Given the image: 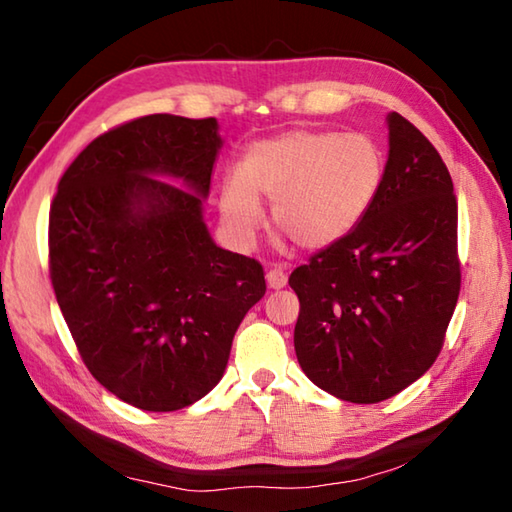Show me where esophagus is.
Returning a JSON list of instances; mask_svg holds the SVG:
<instances>
[{"label": "esophagus", "instance_id": "esophagus-1", "mask_svg": "<svg viewBox=\"0 0 512 512\" xmlns=\"http://www.w3.org/2000/svg\"><path fill=\"white\" fill-rule=\"evenodd\" d=\"M266 282H268V287H271V289L287 287V273H284L280 266H275V268H271V271L266 273Z\"/></svg>", "mask_w": 512, "mask_h": 512}]
</instances>
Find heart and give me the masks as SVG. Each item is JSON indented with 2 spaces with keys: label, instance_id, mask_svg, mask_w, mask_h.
I'll return each instance as SVG.
<instances>
[{
  "label": "heart",
  "instance_id": "obj_1",
  "mask_svg": "<svg viewBox=\"0 0 512 512\" xmlns=\"http://www.w3.org/2000/svg\"><path fill=\"white\" fill-rule=\"evenodd\" d=\"M386 160L368 135L298 128L253 144L241 178L221 189L223 221L239 239L262 225L273 203V228L302 250H323L357 228L384 183Z\"/></svg>",
  "mask_w": 512,
  "mask_h": 512
}]
</instances>
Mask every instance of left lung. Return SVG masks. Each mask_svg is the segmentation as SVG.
Returning a JSON list of instances; mask_svg holds the SVG:
<instances>
[{
	"label": "left lung",
	"instance_id": "8db88e82",
	"mask_svg": "<svg viewBox=\"0 0 512 512\" xmlns=\"http://www.w3.org/2000/svg\"><path fill=\"white\" fill-rule=\"evenodd\" d=\"M388 162L357 228L291 273L305 375L329 395L375 404L404 391L443 350L461 291L458 205L440 153L397 112Z\"/></svg>",
	"mask_w": 512,
	"mask_h": 512
}]
</instances>
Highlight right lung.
Wrapping results in <instances>:
<instances>
[{"instance_id": "1", "label": "right lung", "mask_w": 512, "mask_h": 512, "mask_svg": "<svg viewBox=\"0 0 512 512\" xmlns=\"http://www.w3.org/2000/svg\"><path fill=\"white\" fill-rule=\"evenodd\" d=\"M219 149L214 117L126 121L76 155L51 203L58 307L92 377L142 411L210 393L266 293L262 264L216 246L203 223Z\"/></svg>"}]
</instances>
